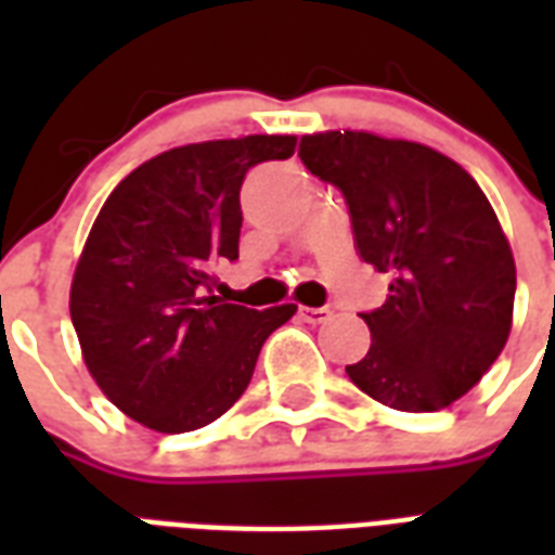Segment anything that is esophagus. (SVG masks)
<instances>
[{"instance_id": "esophagus-1", "label": "esophagus", "mask_w": 555, "mask_h": 555, "mask_svg": "<svg viewBox=\"0 0 555 555\" xmlns=\"http://www.w3.org/2000/svg\"><path fill=\"white\" fill-rule=\"evenodd\" d=\"M299 317H302L305 322H311V325H320V322H325L331 317L328 308H299Z\"/></svg>"}]
</instances>
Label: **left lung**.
<instances>
[{
    "label": "left lung",
    "instance_id": "obj_1",
    "mask_svg": "<svg viewBox=\"0 0 555 555\" xmlns=\"http://www.w3.org/2000/svg\"><path fill=\"white\" fill-rule=\"evenodd\" d=\"M299 158L348 204L357 250L391 276L360 313L369 354L346 365L365 395L438 412L499 360L513 325L516 261L475 178L440 152L369 132L305 134Z\"/></svg>",
    "mask_w": 555,
    "mask_h": 555
}]
</instances>
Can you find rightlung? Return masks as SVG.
Returning <instances> with one entry per match:
<instances>
[{
    "label": "right lung",
    "instance_id": "right-lung-1",
    "mask_svg": "<svg viewBox=\"0 0 555 555\" xmlns=\"http://www.w3.org/2000/svg\"><path fill=\"white\" fill-rule=\"evenodd\" d=\"M294 134L176 146L108 195L72 282V322L103 395L155 431L207 426L244 395L264 339L296 313L212 296V268L238 259L242 181L285 160Z\"/></svg>",
    "mask_w": 555,
    "mask_h": 555
}]
</instances>
